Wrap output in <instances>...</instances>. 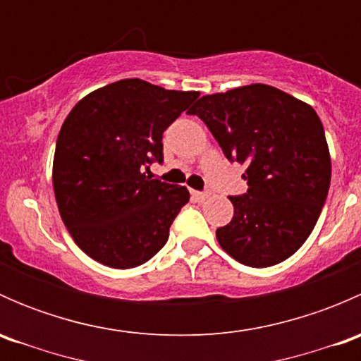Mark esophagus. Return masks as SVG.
I'll list each match as a JSON object with an SVG mask.
<instances>
[{
    "label": "esophagus",
    "instance_id": "1",
    "mask_svg": "<svg viewBox=\"0 0 361 361\" xmlns=\"http://www.w3.org/2000/svg\"><path fill=\"white\" fill-rule=\"evenodd\" d=\"M192 197H194L197 202H204L207 197H209V194H207V192H195L194 190L192 192Z\"/></svg>",
    "mask_w": 361,
    "mask_h": 361
}]
</instances>
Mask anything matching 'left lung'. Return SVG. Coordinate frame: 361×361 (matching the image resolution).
<instances>
[{
	"mask_svg": "<svg viewBox=\"0 0 361 361\" xmlns=\"http://www.w3.org/2000/svg\"><path fill=\"white\" fill-rule=\"evenodd\" d=\"M197 115L232 162L246 166L248 192L231 197L234 216L220 246L248 267H271L300 248L318 221L332 162L318 113L264 83L202 96Z\"/></svg>",
	"mask_w": 361,
	"mask_h": 361,
	"instance_id": "left-lung-1",
	"label": "left lung"
}]
</instances>
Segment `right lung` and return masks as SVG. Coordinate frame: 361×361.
<instances>
[{"mask_svg":"<svg viewBox=\"0 0 361 361\" xmlns=\"http://www.w3.org/2000/svg\"><path fill=\"white\" fill-rule=\"evenodd\" d=\"M199 92L118 80L75 104L57 136L52 181L61 218L83 253L113 269L150 260L188 202L187 187L143 173L162 162V134Z\"/></svg>","mask_w":361,"mask_h":361,"instance_id":"add662e5","label":"right lung"}]
</instances>
